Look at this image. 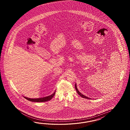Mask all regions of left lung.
<instances>
[{
	"instance_id": "obj_1",
	"label": "left lung",
	"mask_w": 130,
	"mask_h": 130,
	"mask_svg": "<svg viewBox=\"0 0 130 130\" xmlns=\"http://www.w3.org/2000/svg\"><path fill=\"white\" fill-rule=\"evenodd\" d=\"M75 89H76V90L77 91V93H78V94L79 95L82 97H83V98H85L87 99H91V98H89V97H87L86 96H85V95H84L82 93H81V92H80L79 91V90H78V88H77V85H76V83L75 84Z\"/></svg>"
}]
</instances>
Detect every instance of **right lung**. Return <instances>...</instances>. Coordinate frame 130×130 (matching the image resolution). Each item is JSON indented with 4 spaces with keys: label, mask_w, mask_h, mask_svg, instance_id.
<instances>
[{
    "label": "right lung",
    "mask_w": 130,
    "mask_h": 130,
    "mask_svg": "<svg viewBox=\"0 0 130 130\" xmlns=\"http://www.w3.org/2000/svg\"><path fill=\"white\" fill-rule=\"evenodd\" d=\"M55 92H56V90L52 94L46 96V97H44L42 98H29L24 97V96L23 97L26 99L28 100V101H29L32 102H47L48 101L51 100V99L53 98V97L54 96Z\"/></svg>",
    "instance_id": "right-lung-1"
}]
</instances>
